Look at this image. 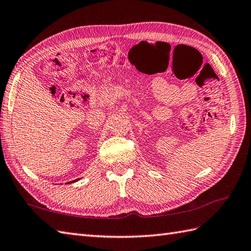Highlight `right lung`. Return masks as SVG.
I'll return each mask as SVG.
<instances>
[{
	"label": "right lung",
	"instance_id": "right-lung-1",
	"mask_svg": "<svg viewBox=\"0 0 251 251\" xmlns=\"http://www.w3.org/2000/svg\"><path fill=\"white\" fill-rule=\"evenodd\" d=\"M78 179H79V178H78ZM78 179H75V180H73V183H74V182H77ZM69 183H72V182H69ZM67 184H68V183H67Z\"/></svg>",
	"mask_w": 251,
	"mask_h": 251
}]
</instances>
